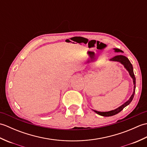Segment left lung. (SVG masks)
<instances>
[{
  "instance_id": "obj_1",
  "label": "left lung",
  "mask_w": 147,
  "mask_h": 147,
  "mask_svg": "<svg viewBox=\"0 0 147 147\" xmlns=\"http://www.w3.org/2000/svg\"><path fill=\"white\" fill-rule=\"evenodd\" d=\"M115 51L117 52H123V51H121L120 49H114ZM111 61H117V62H121V64H123L124 67L126 68V69L128 71L129 73L130 74V76H131V78L133 80V83H134V92L133 95L131 96L130 98L127 100L126 102L124 103L123 105H122L121 106H120L119 107H118L117 109H115V110L113 111H109V112H98V111H94L96 114H98V115H102V116H105V117H109V116H112V115H114L118 114L119 112H120L123 109L126 107L127 105H129L131 102L132 101V100L134 97V95H135V88H136V78H135V74H134L133 73V65L131 63L130 61H129V59H127L126 57L124 55H116L115 56V57H112L111 59H110Z\"/></svg>"
}]
</instances>
